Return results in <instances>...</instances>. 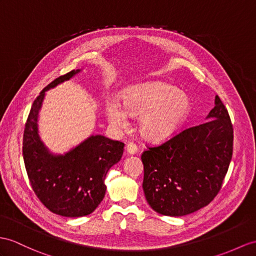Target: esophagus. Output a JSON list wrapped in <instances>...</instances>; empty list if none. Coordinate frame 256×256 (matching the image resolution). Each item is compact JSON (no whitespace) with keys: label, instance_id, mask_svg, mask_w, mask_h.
Listing matches in <instances>:
<instances>
[{"label":"esophagus","instance_id":"esophagus-1","mask_svg":"<svg viewBox=\"0 0 256 256\" xmlns=\"http://www.w3.org/2000/svg\"><path fill=\"white\" fill-rule=\"evenodd\" d=\"M126 151L129 155H134L136 153V151H138V148H136V146L134 144V143L132 142H129L128 144L126 146Z\"/></svg>","mask_w":256,"mask_h":256}]
</instances>
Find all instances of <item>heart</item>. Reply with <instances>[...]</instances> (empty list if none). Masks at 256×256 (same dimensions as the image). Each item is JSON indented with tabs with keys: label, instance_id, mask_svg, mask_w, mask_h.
Instances as JSON below:
<instances>
[{
	"label": "heart",
	"instance_id": "b5f03b06",
	"mask_svg": "<svg viewBox=\"0 0 256 256\" xmlns=\"http://www.w3.org/2000/svg\"><path fill=\"white\" fill-rule=\"evenodd\" d=\"M190 110L188 94L160 81L128 88L122 94V105L117 101H108L105 105V115L114 127L126 126L128 115L140 116L141 134L154 142L165 141L175 136Z\"/></svg>",
	"mask_w": 256,
	"mask_h": 256
}]
</instances>
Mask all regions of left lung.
Here are the masks:
<instances>
[{"label": "left lung", "mask_w": 256, "mask_h": 256, "mask_svg": "<svg viewBox=\"0 0 256 256\" xmlns=\"http://www.w3.org/2000/svg\"><path fill=\"white\" fill-rule=\"evenodd\" d=\"M232 146V124L216 96L204 122L142 153V188L150 206L166 216H184L206 206L222 188Z\"/></svg>", "instance_id": "1"}]
</instances>
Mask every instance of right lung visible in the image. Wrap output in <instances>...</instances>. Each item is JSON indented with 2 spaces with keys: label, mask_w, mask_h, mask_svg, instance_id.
Instances as JSON below:
<instances>
[{
  "label": "right lung",
  "mask_w": 256,
  "mask_h": 256,
  "mask_svg": "<svg viewBox=\"0 0 256 256\" xmlns=\"http://www.w3.org/2000/svg\"><path fill=\"white\" fill-rule=\"evenodd\" d=\"M79 72L56 78L40 92L31 106L22 140L24 166L36 196L52 213L65 217L89 215L98 206L106 191V174L120 160L124 146L120 141L96 134L67 153L55 155L42 142L38 117L46 92Z\"/></svg>",
  "instance_id": "right-lung-1"
}]
</instances>
